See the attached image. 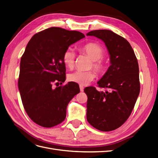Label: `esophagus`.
Returning a JSON list of instances; mask_svg holds the SVG:
<instances>
[{"mask_svg": "<svg viewBox=\"0 0 158 158\" xmlns=\"http://www.w3.org/2000/svg\"><path fill=\"white\" fill-rule=\"evenodd\" d=\"M84 88L83 85H80V92H84Z\"/></svg>", "mask_w": 158, "mask_h": 158, "instance_id": "esophagus-1", "label": "esophagus"}]
</instances>
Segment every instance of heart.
Instances as JSON below:
<instances>
[{
  "label": "heart",
  "mask_w": 158,
  "mask_h": 158,
  "mask_svg": "<svg viewBox=\"0 0 158 158\" xmlns=\"http://www.w3.org/2000/svg\"><path fill=\"white\" fill-rule=\"evenodd\" d=\"M80 51L86 54L92 60V67L99 74L104 73L106 70V64L102 60L105 51L103 47L96 43H88V44L80 47ZM76 54L72 48H68L64 52L63 60L66 68L73 69L75 63ZM95 78V74L94 71L76 70L70 73L68 79L70 82L80 84L81 85H88Z\"/></svg>",
  "instance_id": "obj_1"
}]
</instances>
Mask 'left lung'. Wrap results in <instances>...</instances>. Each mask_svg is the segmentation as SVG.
<instances>
[{"label":"left lung","mask_w":158,"mask_h":158,"mask_svg":"<svg viewBox=\"0 0 158 158\" xmlns=\"http://www.w3.org/2000/svg\"><path fill=\"white\" fill-rule=\"evenodd\" d=\"M86 35L96 37L105 43L111 63L98 82L99 87L107 90L84 89L88 96L87 120L99 131H111L127 120L139 95L138 60L128 41L111 30H94Z\"/></svg>","instance_id":"left-lung-1"}]
</instances>
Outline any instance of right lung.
<instances>
[{
  "label": "right lung",
  "instance_id": "right-lung-1",
  "mask_svg": "<svg viewBox=\"0 0 158 158\" xmlns=\"http://www.w3.org/2000/svg\"><path fill=\"white\" fill-rule=\"evenodd\" d=\"M84 37L80 31L52 27L36 33L28 42L21 57L18 89L27 115L37 125L50 128L61 123L69 103L80 92L74 83L55 88L52 84L64 82V52Z\"/></svg>",
  "mask_w": 158,
  "mask_h": 158
}]
</instances>
